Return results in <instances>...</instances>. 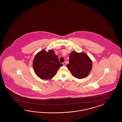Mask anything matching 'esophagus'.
<instances>
[{"label":"esophagus","mask_w":122,"mask_h":122,"mask_svg":"<svg viewBox=\"0 0 122 122\" xmlns=\"http://www.w3.org/2000/svg\"><path fill=\"white\" fill-rule=\"evenodd\" d=\"M62 64H63V65L64 66H66V63H65V62H63V63H62Z\"/></svg>","instance_id":"esophagus-1"}]
</instances>
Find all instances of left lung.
I'll list each match as a JSON object with an SVG mask.
<instances>
[{
	"label": "left lung",
	"mask_w": 122,
	"mask_h": 122,
	"mask_svg": "<svg viewBox=\"0 0 122 122\" xmlns=\"http://www.w3.org/2000/svg\"><path fill=\"white\" fill-rule=\"evenodd\" d=\"M66 67L73 76L83 79L90 74L92 68V61L85 53L72 51L70 54L69 63Z\"/></svg>",
	"instance_id": "left-lung-1"
}]
</instances>
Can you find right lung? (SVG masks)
<instances>
[{
  "instance_id": "add662e5",
  "label": "right lung",
  "mask_w": 122,
  "mask_h": 122,
  "mask_svg": "<svg viewBox=\"0 0 122 122\" xmlns=\"http://www.w3.org/2000/svg\"><path fill=\"white\" fill-rule=\"evenodd\" d=\"M32 66L36 76L41 79L50 80L54 76L63 65L60 63L57 56L52 50H42L34 58Z\"/></svg>"
}]
</instances>
